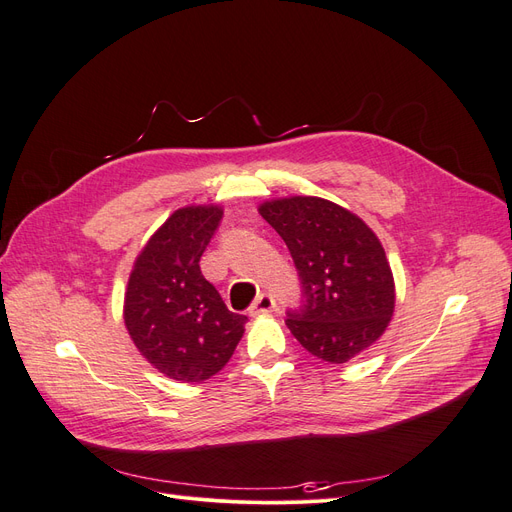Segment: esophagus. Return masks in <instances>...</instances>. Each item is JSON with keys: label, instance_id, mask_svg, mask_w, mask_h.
I'll list each match as a JSON object with an SVG mask.
<instances>
[{"label": "esophagus", "instance_id": "1", "mask_svg": "<svg viewBox=\"0 0 512 512\" xmlns=\"http://www.w3.org/2000/svg\"><path fill=\"white\" fill-rule=\"evenodd\" d=\"M273 309H275V299L271 297V294H258L252 307L247 309V314H250L252 318H258V316H265V314L273 312Z\"/></svg>", "mask_w": 512, "mask_h": 512}]
</instances>
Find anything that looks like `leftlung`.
<instances>
[{
	"instance_id": "left-lung-1",
	"label": "left lung",
	"mask_w": 512,
	"mask_h": 512,
	"mask_svg": "<svg viewBox=\"0 0 512 512\" xmlns=\"http://www.w3.org/2000/svg\"><path fill=\"white\" fill-rule=\"evenodd\" d=\"M288 245L305 303L288 312L297 342L322 361L348 363L376 344L395 312V280L376 232L359 215L318 196L258 207Z\"/></svg>"
}]
</instances>
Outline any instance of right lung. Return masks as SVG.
Returning a JSON list of instances; mask_svg holds the SVG:
<instances>
[{"mask_svg":"<svg viewBox=\"0 0 512 512\" xmlns=\"http://www.w3.org/2000/svg\"><path fill=\"white\" fill-rule=\"evenodd\" d=\"M222 213L220 205L177 209L136 256L123 297L134 346L177 382L218 374L245 331L247 318L230 312L198 265Z\"/></svg>","mask_w":512,"mask_h":512,"instance_id":"obj_1","label":"right lung"}]
</instances>
